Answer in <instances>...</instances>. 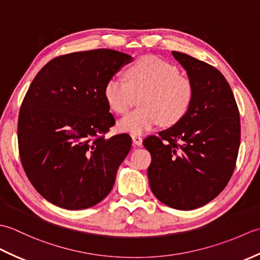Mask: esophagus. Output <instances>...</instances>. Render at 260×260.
<instances>
[{
  "label": "esophagus",
  "instance_id": "34e87169",
  "mask_svg": "<svg viewBox=\"0 0 260 260\" xmlns=\"http://www.w3.org/2000/svg\"><path fill=\"white\" fill-rule=\"evenodd\" d=\"M132 140H133V143L137 146H141L143 143V139L140 134H133L132 135Z\"/></svg>",
  "mask_w": 260,
  "mask_h": 260
}]
</instances>
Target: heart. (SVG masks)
Masks as SVG:
<instances>
[{
    "label": "heart",
    "mask_w": 260,
    "mask_h": 260,
    "mask_svg": "<svg viewBox=\"0 0 260 260\" xmlns=\"http://www.w3.org/2000/svg\"><path fill=\"white\" fill-rule=\"evenodd\" d=\"M125 80L107 81L104 96L116 114H125L140 96L137 108L118 121V128L142 133L161 123L170 127L189 112L194 95L191 80L181 76L174 64L154 56L136 59L125 70Z\"/></svg>",
    "instance_id": "1"
}]
</instances>
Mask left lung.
Returning <instances> with one entry per match:
<instances>
[{"mask_svg": "<svg viewBox=\"0 0 260 260\" xmlns=\"http://www.w3.org/2000/svg\"><path fill=\"white\" fill-rule=\"evenodd\" d=\"M194 89L178 124L143 141L151 153V190L178 210H193L219 196L233 175L240 145V117L223 75L189 54L172 51Z\"/></svg>", "mask_w": 260, "mask_h": 260, "instance_id": "8db88e82", "label": "left lung"}]
</instances>
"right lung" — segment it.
I'll return each instance as SVG.
<instances>
[{"label":"right lung","mask_w":260,"mask_h":260,"mask_svg":"<svg viewBox=\"0 0 260 260\" xmlns=\"http://www.w3.org/2000/svg\"><path fill=\"white\" fill-rule=\"evenodd\" d=\"M131 59L110 49L63 54L39 71L27 89L18 121L21 163L54 206L87 209L112 191L132 139L126 133L105 139L115 119L104 89Z\"/></svg>","instance_id":"1"}]
</instances>
